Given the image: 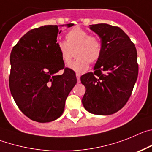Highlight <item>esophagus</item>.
I'll list each match as a JSON object with an SVG mask.
<instances>
[{"mask_svg":"<svg viewBox=\"0 0 152 152\" xmlns=\"http://www.w3.org/2000/svg\"><path fill=\"white\" fill-rule=\"evenodd\" d=\"M80 75L79 74V73H76V79H77V82L78 83H79L80 82Z\"/></svg>","mask_w":152,"mask_h":152,"instance_id":"34e87169","label":"esophagus"}]
</instances>
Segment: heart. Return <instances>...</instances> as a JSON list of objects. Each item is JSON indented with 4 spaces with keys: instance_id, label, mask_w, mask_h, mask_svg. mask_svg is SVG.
I'll return each mask as SVG.
<instances>
[{
    "instance_id": "obj_1",
    "label": "heart",
    "mask_w": 152,
    "mask_h": 152,
    "mask_svg": "<svg viewBox=\"0 0 152 152\" xmlns=\"http://www.w3.org/2000/svg\"><path fill=\"white\" fill-rule=\"evenodd\" d=\"M66 41L57 43L61 58L64 64H69L76 51L77 59L69 65V67L78 73L86 72L89 67V63L95 64L102 54V44L100 39L91 35L88 31L79 27H74L66 34Z\"/></svg>"
}]
</instances>
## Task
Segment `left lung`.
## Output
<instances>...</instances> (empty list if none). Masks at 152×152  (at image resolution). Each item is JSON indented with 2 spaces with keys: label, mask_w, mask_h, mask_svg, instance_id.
Here are the masks:
<instances>
[{
  "label": "left lung",
  "mask_w": 152,
  "mask_h": 152,
  "mask_svg": "<svg viewBox=\"0 0 152 152\" xmlns=\"http://www.w3.org/2000/svg\"><path fill=\"white\" fill-rule=\"evenodd\" d=\"M102 44V54L95 71L81 76L86 86L83 104L98 115H110L128 102L139 73L137 51L129 36L117 26L100 23L89 26Z\"/></svg>",
  "instance_id": "obj_1"
}]
</instances>
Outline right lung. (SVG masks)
Wrapping results in <instances>:
<instances>
[{"mask_svg": "<svg viewBox=\"0 0 152 152\" xmlns=\"http://www.w3.org/2000/svg\"><path fill=\"white\" fill-rule=\"evenodd\" d=\"M61 31L57 25L31 29L10 54L11 95L20 110L37 122H50L61 117L66 98L77 83L76 73L65 67L57 47ZM61 69L63 73L57 75Z\"/></svg>", "mask_w": 152, "mask_h": 152, "instance_id": "1", "label": "right lung"}]
</instances>
